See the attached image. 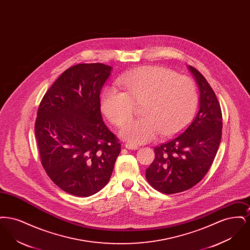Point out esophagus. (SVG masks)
<instances>
[{"label":"esophagus","mask_w":250,"mask_h":250,"mask_svg":"<svg viewBox=\"0 0 250 250\" xmlns=\"http://www.w3.org/2000/svg\"><path fill=\"white\" fill-rule=\"evenodd\" d=\"M125 147L126 149H129V150H137L139 148L137 145H134V144H131V143H125Z\"/></svg>","instance_id":"esophagus-1"}]
</instances>
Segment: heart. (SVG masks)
<instances>
[{
    "instance_id": "b5f03b06",
    "label": "heart",
    "mask_w": 250,
    "mask_h": 250,
    "mask_svg": "<svg viewBox=\"0 0 250 250\" xmlns=\"http://www.w3.org/2000/svg\"><path fill=\"white\" fill-rule=\"evenodd\" d=\"M124 92L107 87L101 95V108L107 119L122 125L133 114L135 104H143L144 117L124 125L120 137L133 144L169 136L181 130L193 117L199 102L196 84L160 66H144L121 79Z\"/></svg>"
}]
</instances>
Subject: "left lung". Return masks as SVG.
<instances>
[{"instance_id": "8db88e82", "label": "left lung", "mask_w": 250, "mask_h": 250, "mask_svg": "<svg viewBox=\"0 0 250 250\" xmlns=\"http://www.w3.org/2000/svg\"><path fill=\"white\" fill-rule=\"evenodd\" d=\"M200 89V108L188 125L167 143L155 147V160L146 179L159 192L175 194L197 185L208 172L222 135V112L214 90L193 66Z\"/></svg>"}]
</instances>
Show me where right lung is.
I'll return each instance as SVG.
<instances>
[{
  "mask_svg": "<svg viewBox=\"0 0 250 250\" xmlns=\"http://www.w3.org/2000/svg\"><path fill=\"white\" fill-rule=\"evenodd\" d=\"M111 66L80 63L63 72L47 91L35 125L42 166L71 195L89 197L109 181L121 143L104 124L100 91Z\"/></svg>",
  "mask_w": 250,
  "mask_h": 250,
  "instance_id": "add662e5",
  "label": "right lung"
}]
</instances>
